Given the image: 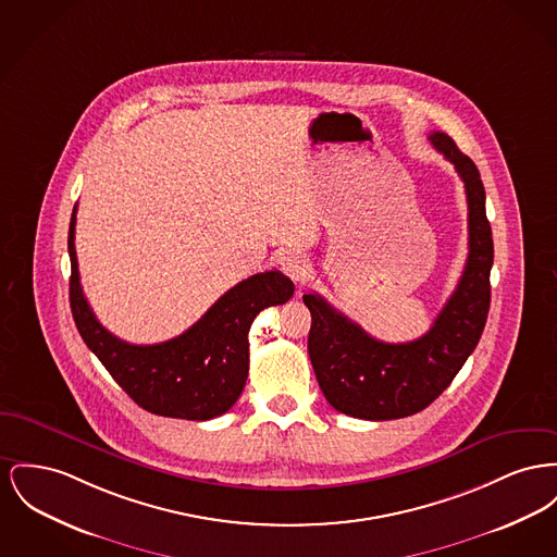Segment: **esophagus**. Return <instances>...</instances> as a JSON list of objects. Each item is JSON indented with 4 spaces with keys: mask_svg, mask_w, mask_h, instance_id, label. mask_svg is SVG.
Returning a JSON list of instances; mask_svg holds the SVG:
<instances>
[{
    "mask_svg": "<svg viewBox=\"0 0 557 557\" xmlns=\"http://www.w3.org/2000/svg\"><path fill=\"white\" fill-rule=\"evenodd\" d=\"M280 267H282V271H284L295 284H302L305 277H307V271H309V264L305 261V257H300L298 252H286V255L280 259Z\"/></svg>",
    "mask_w": 557,
    "mask_h": 557,
    "instance_id": "1",
    "label": "esophagus"
}]
</instances>
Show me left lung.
<instances>
[{
    "label": "left lung",
    "instance_id": "left-lung-1",
    "mask_svg": "<svg viewBox=\"0 0 557 557\" xmlns=\"http://www.w3.org/2000/svg\"><path fill=\"white\" fill-rule=\"evenodd\" d=\"M431 145L457 168L469 208V257L457 290L433 326L410 343H383L338 313L320 295H305L311 311L309 358L327 404L366 421L404 419L440 397L473 354L491 309L492 230L486 191L475 164L444 132Z\"/></svg>",
    "mask_w": 557,
    "mask_h": 557
}]
</instances>
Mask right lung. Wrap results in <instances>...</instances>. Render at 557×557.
<instances>
[{
  "label": "right lung",
  "instance_id": "obj_1",
  "mask_svg": "<svg viewBox=\"0 0 557 557\" xmlns=\"http://www.w3.org/2000/svg\"><path fill=\"white\" fill-rule=\"evenodd\" d=\"M75 212L69 225V302L88 349L115 383L151 414L208 421L227 412L248 379V332L262 309L286 302L295 284L280 271L257 273L221 296L189 330L158 345H131L100 326L77 271Z\"/></svg>",
  "mask_w": 557,
  "mask_h": 557
}]
</instances>
